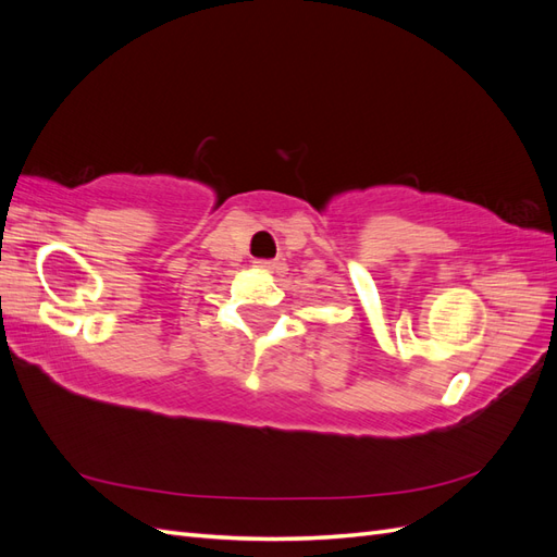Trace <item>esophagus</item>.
<instances>
[{
    "label": "esophagus",
    "mask_w": 557,
    "mask_h": 557,
    "mask_svg": "<svg viewBox=\"0 0 557 557\" xmlns=\"http://www.w3.org/2000/svg\"><path fill=\"white\" fill-rule=\"evenodd\" d=\"M252 264H256L258 269H262V272H276V269H281L278 260H256Z\"/></svg>",
    "instance_id": "obj_1"
}]
</instances>
